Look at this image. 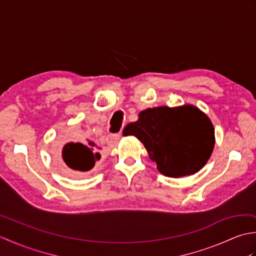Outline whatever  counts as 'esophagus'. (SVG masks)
<instances>
[{
    "instance_id": "esophagus-1",
    "label": "esophagus",
    "mask_w": 256,
    "mask_h": 256,
    "mask_svg": "<svg viewBox=\"0 0 256 256\" xmlns=\"http://www.w3.org/2000/svg\"><path fill=\"white\" fill-rule=\"evenodd\" d=\"M121 138V133H118V134H110L108 135L106 138V142L108 145H114L118 142V140Z\"/></svg>"
}]
</instances>
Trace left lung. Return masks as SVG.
Returning <instances> with one entry per match:
<instances>
[{
    "label": "left lung",
    "instance_id": "8db88e82",
    "mask_svg": "<svg viewBox=\"0 0 256 256\" xmlns=\"http://www.w3.org/2000/svg\"><path fill=\"white\" fill-rule=\"evenodd\" d=\"M123 135L136 136L158 172L172 178L198 172L216 143L211 120L192 104L146 108L138 113V121L124 128Z\"/></svg>",
    "mask_w": 256,
    "mask_h": 256
}]
</instances>
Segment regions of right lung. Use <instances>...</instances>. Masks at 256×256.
<instances>
[{
  "mask_svg": "<svg viewBox=\"0 0 256 256\" xmlns=\"http://www.w3.org/2000/svg\"><path fill=\"white\" fill-rule=\"evenodd\" d=\"M101 146L90 138H84L81 143L69 142L62 150L59 162L69 175L81 177L94 170L101 158Z\"/></svg>",
  "mask_w": 256,
  "mask_h": 256,
  "instance_id": "1",
  "label": "right lung"
}]
</instances>
